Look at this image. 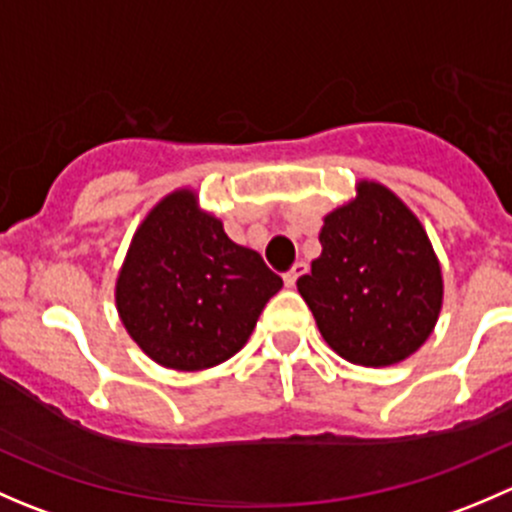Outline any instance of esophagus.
<instances>
[{"label":"esophagus","mask_w":512,"mask_h":512,"mask_svg":"<svg viewBox=\"0 0 512 512\" xmlns=\"http://www.w3.org/2000/svg\"><path fill=\"white\" fill-rule=\"evenodd\" d=\"M304 272H307V265H304V262H297V265H294L292 270H289L287 275H285V285H287V287L297 285V280L304 275Z\"/></svg>","instance_id":"obj_1"}]
</instances>
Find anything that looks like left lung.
Here are the masks:
<instances>
[{
	"label": "left lung",
	"instance_id": "1",
	"mask_svg": "<svg viewBox=\"0 0 512 512\" xmlns=\"http://www.w3.org/2000/svg\"><path fill=\"white\" fill-rule=\"evenodd\" d=\"M319 242L297 289L324 342L361 366L414 354L443 302L441 265L416 215L389 188L361 180L352 203L324 218Z\"/></svg>",
	"mask_w": 512,
	"mask_h": 512
}]
</instances>
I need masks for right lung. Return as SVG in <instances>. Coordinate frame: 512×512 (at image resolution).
<instances>
[{
  "mask_svg": "<svg viewBox=\"0 0 512 512\" xmlns=\"http://www.w3.org/2000/svg\"><path fill=\"white\" fill-rule=\"evenodd\" d=\"M282 277L193 190L165 195L133 235L118 272L116 307L133 342L165 369L200 371L245 347Z\"/></svg>",
  "mask_w": 512,
  "mask_h": 512,
  "instance_id": "add662e5",
  "label": "right lung"
}]
</instances>
